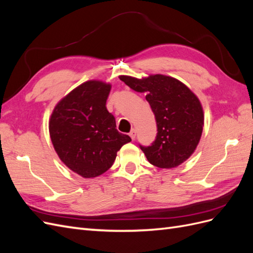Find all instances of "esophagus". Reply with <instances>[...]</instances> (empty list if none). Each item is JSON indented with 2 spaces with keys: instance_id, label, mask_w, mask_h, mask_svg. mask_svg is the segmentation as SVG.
<instances>
[{
  "instance_id": "esophagus-1",
  "label": "esophagus",
  "mask_w": 253,
  "mask_h": 253,
  "mask_svg": "<svg viewBox=\"0 0 253 253\" xmlns=\"http://www.w3.org/2000/svg\"><path fill=\"white\" fill-rule=\"evenodd\" d=\"M129 137H131L132 140H134L136 138V131H135V129H132V131L129 132Z\"/></svg>"
}]
</instances>
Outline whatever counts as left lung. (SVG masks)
I'll return each mask as SVG.
<instances>
[{
    "label": "left lung",
    "mask_w": 253,
    "mask_h": 253,
    "mask_svg": "<svg viewBox=\"0 0 253 253\" xmlns=\"http://www.w3.org/2000/svg\"><path fill=\"white\" fill-rule=\"evenodd\" d=\"M120 80L138 93H145L155 115L157 135L149 147L139 145L153 166L171 169L193 154L204 126V112L198 98L179 80L165 75Z\"/></svg>",
    "instance_id": "left-lung-1"
}]
</instances>
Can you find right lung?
<instances>
[{
  "label": "right lung",
  "mask_w": 253,
  "mask_h": 253,
  "mask_svg": "<svg viewBox=\"0 0 253 253\" xmlns=\"http://www.w3.org/2000/svg\"><path fill=\"white\" fill-rule=\"evenodd\" d=\"M111 84L90 80L66 95L53 110L49 135L58 156L84 178L108 171L128 135L116 128V120L106 110Z\"/></svg>",
  "instance_id": "right-lung-1"
}]
</instances>
